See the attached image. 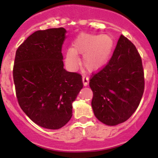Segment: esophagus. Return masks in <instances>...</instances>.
Listing matches in <instances>:
<instances>
[{
	"instance_id": "esophagus-1",
	"label": "esophagus",
	"mask_w": 158,
	"mask_h": 158,
	"mask_svg": "<svg viewBox=\"0 0 158 158\" xmlns=\"http://www.w3.org/2000/svg\"><path fill=\"white\" fill-rule=\"evenodd\" d=\"M89 79L88 77L83 76V77H82V81H83L84 86H87L88 85H89Z\"/></svg>"
}]
</instances>
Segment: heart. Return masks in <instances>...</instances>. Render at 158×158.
<instances>
[{
    "label": "heart",
    "instance_id": "1",
    "mask_svg": "<svg viewBox=\"0 0 158 158\" xmlns=\"http://www.w3.org/2000/svg\"><path fill=\"white\" fill-rule=\"evenodd\" d=\"M115 47L113 38L109 35L81 34L73 43V48L65 54V62L70 67L79 63L77 54H83L84 67L96 71L105 66L109 61Z\"/></svg>",
    "mask_w": 158,
    "mask_h": 158
}]
</instances>
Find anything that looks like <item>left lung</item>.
I'll list each match as a JSON object with an SVG mask.
<instances>
[{
  "instance_id": "1",
  "label": "left lung",
  "mask_w": 158,
  "mask_h": 158,
  "mask_svg": "<svg viewBox=\"0 0 158 158\" xmlns=\"http://www.w3.org/2000/svg\"><path fill=\"white\" fill-rule=\"evenodd\" d=\"M144 81L142 58L135 46L121 35L109 62L89 81L95 116L107 126L127 120L139 107Z\"/></svg>"
}]
</instances>
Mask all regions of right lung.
<instances>
[{"instance_id": "add662e5", "label": "right lung", "mask_w": 158, "mask_h": 158, "mask_svg": "<svg viewBox=\"0 0 158 158\" xmlns=\"http://www.w3.org/2000/svg\"><path fill=\"white\" fill-rule=\"evenodd\" d=\"M63 27L37 31L18 47L13 80L18 103L35 123L47 129L65 126L73 102L83 88L79 73L64 69Z\"/></svg>"}]
</instances>
